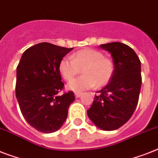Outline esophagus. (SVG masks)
Returning a JSON list of instances; mask_svg holds the SVG:
<instances>
[{"label":"esophagus","mask_w":158,"mask_h":158,"mask_svg":"<svg viewBox=\"0 0 158 158\" xmlns=\"http://www.w3.org/2000/svg\"><path fill=\"white\" fill-rule=\"evenodd\" d=\"M81 95H82V93H75V94H74V96H75V98H79V97L81 96Z\"/></svg>","instance_id":"1"}]
</instances>
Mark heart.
Instances as JSON below:
<instances>
[{"label":"heart","instance_id":"b5f03b06","mask_svg":"<svg viewBox=\"0 0 158 158\" xmlns=\"http://www.w3.org/2000/svg\"><path fill=\"white\" fill-rule=\"evenodd\" d=\"M80 69L84 75L68 83L66 88L69 90L79 93L95 86H105L112 78L115 65L103 53L92 48L78 51L71 57L62 58L59 63V71L65 80H71Z\"/></svg>","mask_w":158,"mask_h":158}]
</instances>
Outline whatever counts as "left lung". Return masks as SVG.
Listing matches in <instances>:
<instances>
[{"label": "left lung", "mask_w": 158, "mask_h": 158, "mask_svg": "<svg viewBox=\"0 0 158 158\" xmlns=\"http://www.w3.org/2000/svg\"><path fill=\"white\" fill-rule=\"evenodd\" d=\"M99 47L110 53L115 71L109 84L97 92L87 114L96 126L110 131L125 125L137 106L142 84L141 62L135 51L124 43Z\"/></svg>", "instance_id": "1"}]
</instances>
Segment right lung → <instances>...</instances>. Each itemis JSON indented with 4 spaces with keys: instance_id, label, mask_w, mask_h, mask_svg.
Masks as SVG:
<instances>
[{
    "instance_id": "obj_1",
    "label": "right lung",
    "mask_w": 158,
    "mask_h": 158,
    "mask_svg": "<svg viewBox=\"0 0 158 158\" xmlns=\"http://www.w3.org/2000/svg\"><path fill=\"white\" fill-rule=\"evenodd\" d=\"M72 50L38 43L23 53L17 66L15 94L21 113L40 132L50 134L59 130L75 99L72 91L59 94L64 88L59 63Z\"/></svg>"
}]
</instances>
